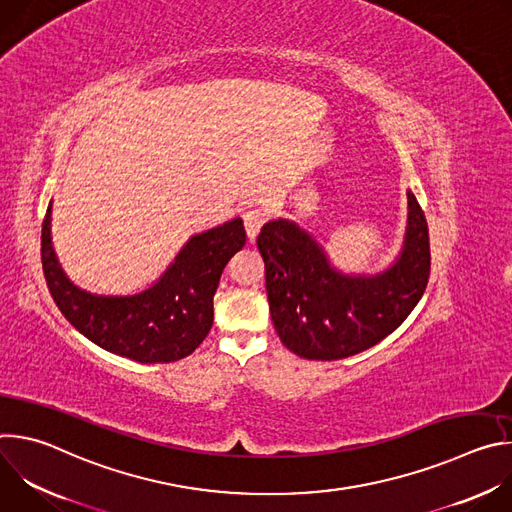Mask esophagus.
<instances>
[{"mask_svg":"<svg viewBox=\"0 0 512 512\" xmlns=\"http://www.w3.org/2000/svg\"><path fill=\"white\" fill-rule=\"evenodd\" d=\"M243 223H245L247 237L253 241V239L259 235V231H261V227H263V223H265V212L259 210V208L247 210V212L243 214Z\"/></svg>","mask_w":512,"mask_h":512,"instance_id":"34e87169","label":"esophagus"}]
</instances>
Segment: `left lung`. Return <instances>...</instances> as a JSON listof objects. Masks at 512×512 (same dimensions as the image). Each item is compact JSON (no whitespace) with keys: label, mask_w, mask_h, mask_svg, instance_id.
Returning <instances> with one entry per match:
<instances>
[{"label":"left lung","mask_w":512,"mask_h":512,"mask_svg":"<svg viewBox=\"0 0 512 512\" xmlns=\"http://www.w3.org/2000/svg\"><path fill=\"white\" fill-rule=\"evenodd\" d=\"M405 239L379 273H344L326 249L289 218L263 225L257 247L265 261L269 312L281 342L302 358L338 360L395 332L421 300L429 279L425 214L407 190Z\"/></svg>","instance_id":"obj_1"}]
</instances>
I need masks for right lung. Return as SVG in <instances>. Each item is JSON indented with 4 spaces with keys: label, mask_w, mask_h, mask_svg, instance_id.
I'll return each mask as SVG.
<instances>
[{
    "label": "right lung",
    "mask_w": 512,
    "mask_h": 512,
    "mask_svg": "<svg viewBox=\"0 0 512 512\" xmlns=\"http://www.w3.org/2000/svg\"><path fill=\"white\" fill-rule=\"evenodd\" d=\"M241 218L192 235L166 271L137 294L103 296L72 283L52 245V200L42 223V269L64 318L97 346L135 362H174L212 328V298L229 259L245 247Z\"/></svg>",
    "instance_id": "obj_1"
}]
</instances>
